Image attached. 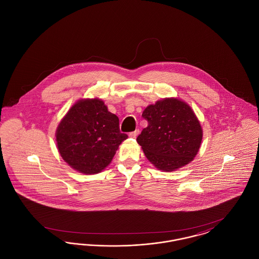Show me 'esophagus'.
<instances>
[{"label":"esophagus","mask_w":259,"mask_h":259,"mask_svg":"<svg viewBox=\"0 0 259 259\" xmlns=\"http://www.w3.org/2000/svg\"><path fill=\"white\" fill-rule=\"evenodd\" d=\"M139 129H136L135 131H133V132H131V133H129V137L130 138H133V139H135L136 137L138 136V134H139Z\"/></svg>","instance_id":"esophagus-1"}]
</instances>
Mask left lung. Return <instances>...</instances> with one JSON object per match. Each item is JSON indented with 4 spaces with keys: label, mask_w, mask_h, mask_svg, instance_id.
<instances>
[{
    "label": "left lung",
    "mask_w": 259,
    "mask_h": 259,
    "mask_svg": "<svg viewBox=\"0 0 259 259\" xmlns=\"http://www.w3.org/2000/svg\"><path fill=\"white\" fill-rule=\"evenodd\" d=\"M142 116L148 120V127L137 142L154 167L172 172L194 159L203 130L188 104L177 98L163 99L148 106Z\"/></svg>",
    "instance_id": "1"
}]
</instances>
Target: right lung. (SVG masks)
I'll return each instance as SVG.
<instances>
[{
	"label": "right lung",
	"mask_w": 259,
	"mask_h": 259,
	"mask_svg": "<svg viewBox=\"0 0 259 259\" xmlns=\"http://www.w3.org/2000/svg\"><path fill=\"white\" fill-rule=\"evenodd\" d=\"M127 138L119 130L118 117L97 98L78 100L56 130L57 148L63 160L85 175L103 171Z\"/></svg>",
	"instance_id": "1"
}]
</instances>
